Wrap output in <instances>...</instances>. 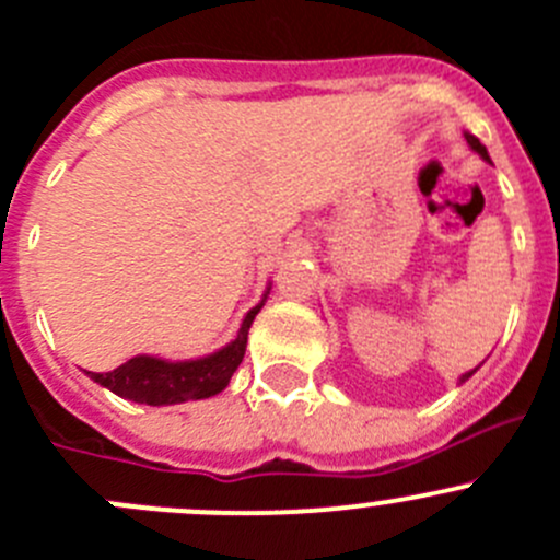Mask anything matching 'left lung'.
<instances>
[{"mask_svg": "<svg viewBox=\"0 0 560 560\" xmlns=\"http://www.w3.org/2000/svg\"><path fill=\"white\" fill-rule=\"evenodd\" d=\"M466 141H468V147L470 149H474V152L476 154H481V158H485V160H490V154H487V149L485 147H481V141H479V138H476V136H470V132H466ZM476 373V370H470V373H466V375H463V378L460 381H468L470 378V375H474Z\"/></svg>", "mask_w": 560, "mask_h": 560, "instance_id": "8db88e82", "label": "left lung"}]
</instances>
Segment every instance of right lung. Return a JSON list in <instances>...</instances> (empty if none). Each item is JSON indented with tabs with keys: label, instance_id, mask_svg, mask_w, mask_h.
<instances>
[{
	"label": "right lung",
	"instance_id": "1",
	"mask_svg": "<svg viewBox=\"0 0 560 560\" xmlns=\"http://www.w3.org/2000/svg\"><path fill=\"white\" fill-rule=\"evenodd\" d=\"M269 293V288H267ZM264 293V299H267ZM264 299L245 315L234 340L220 351L203 359H187V362H168L158 357H132L130 362L119 364L110 373H86L100 386L110 389L114 395L147 406H174V402L203 400L229 386L231 375L245 359L247 331L253 318L264 307Z\"/></svg>",
	"mask_w": 560,
	"mask_h": 560
}]
</instances>
